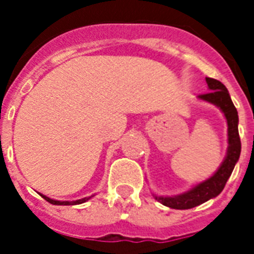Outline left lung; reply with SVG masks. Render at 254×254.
Wrapping results in <instances>:
<instances>
[{
    "mask_svg": "<svg viewBox=\"0 0 254 254\" xmlns=\"http://www.w3.org/2000/svg\"><path fill=\"white\" fill-rule=\"evenodd\" d=\"M205 81L208 84L209 92L203 93L199 97L201 100H205L208 103L217 105L224 113L227 123H228V153H227L224 162L221 163L220 169L217 170L215 175H212L203 183H199L197 186H195L192 190H190L189 192L173 197L155 196L157 200L161 201L163 205L170 207V208H193V207L209 200L211 197L217 196L225 187V183L228 181V178L231 177V174L235 169V165H236V162L239 161V157H240L241 141L240 135H239V129H237L239 116H237L236 108H235L232 100H231V96H229L225 85L219 80H215V79H211V77H205Z\"/></svg>",
    "mask_w": 254,
    "mask_h": 254,
    "instance_id": "left-lung-1",
    "label": "left lung"
}]
</instances>
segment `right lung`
Instances as JSON below:
<instances>
[{
    "mask_svg": "<svg viewBox=\"0 0 254 254\" xmlns=\"http://www.w3.org/2000/svg\"><path fill=\"white\" fill-rule=\"evenodd\" d=\"M43 199L51 203V204L55 205H73V204H80V203H84V201L88 200V197H84V199H80V200H75V201H59V200H53V199H50V197L45 196V195H42Z\"/></svg>",
    "mask_w": 254,
    "mask_h": 254,
    "instance_id": "obj_1",
    "label": "right lung"
}]
</instances>
